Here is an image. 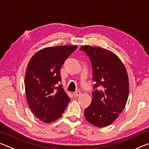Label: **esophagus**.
<instances>
[{"label":"esophagus","instance_id":"esophagus-1","mask_svg":"<svg viewBox=\"0 0 149 149\" xmlns=\"http://www.w3.org/2000/svg\"><path fill=\"white\" fill-rule=\"evenodd\" d=\"M81 91H75V93H74V97H77L79 96L80 95H81Z\"/></svg>","mask_w":149,"mask_h":149}]
</instances>
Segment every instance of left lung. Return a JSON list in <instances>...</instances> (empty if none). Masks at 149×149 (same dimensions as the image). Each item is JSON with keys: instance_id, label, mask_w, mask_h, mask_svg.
Returning a JSON list of instances; mask_svg holds the SVG:
<instances>
[{"instance_id": "1", "label": "left lung", "mask_w": 149, "mask_h": 149, "mask_svg": "<svg viewBox=\"0 0 149 149\" xmlns=\"http://www.w3.org/2000/svg\"><path fill=\"white\" fill-rule=\"evenodd\" d=\"M90 59L93 84L91 105L85 109L87 121L99 127L109 125L125 107L129 95L126 68L114 53L101 47L79 48Z\"/></svg>"}]
</instances>
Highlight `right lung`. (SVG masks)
Here are the masks:
<instances>
[{
  "instance_id": "obj_1",
  "label": "right lung",
  "mask_w": 149,
  "mask_h": 149,
  "mask_svg": "<svg viewBox=\"0 0 149 149\" xmlns=\"http://www.w3.org/2000/svg\"><path fill=\"white\" fill-rule=\"evenodd\" d=\"M77 46H60L41 49L33 56L27 66L24 86L28 106L44 123L62 117L70 98L58 85L62 81L60 68Z\"/></svg>"
}]
</instances>
